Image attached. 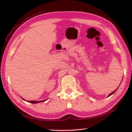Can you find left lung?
I'll return each mask as SVG.
<instances>
[{"label":"left lung","instance_id":"obj_1","mask_svg":"<svg viewBox=\"0 0 132 132\" xmlns=\"http://www.w3.org/2000/svg\"><path fill=\"white\" fill-rule=\"evenodd\" d=\"M118 88H119V87H118ZM117 89H116V90H115V91H114L113 92H112V93H111L110 94H109V95H108V97H109V96H111V95H112V94H113L114 93V92H116V91L117 90Z\"/></svg>","mask_w":132,"mask_h":132}]
</instances>
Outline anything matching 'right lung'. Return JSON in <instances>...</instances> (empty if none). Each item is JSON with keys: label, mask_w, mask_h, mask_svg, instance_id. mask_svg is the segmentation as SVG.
Masks as SVG:
<instances>
[{"label": "right lung", "mask_w": 132, "mask_h": 132, "mask_svg": "<svg viewBox=\"0 0 132 132\" xmlns=\"http://www.w3.org/2000/svg\"><path fill=\"white\" fill-rule=\"evenodd\" d=\"M22 98V97H21ZM24 100H26L23 98H22ZM47 100V99H46ZM46 100H42V101H34V100H30V101H28V102H29L30 103H33V104H36V103H41V102H45V101H46Z\"/></svg>", "instance_id": "add662e5"}]
</instances>
